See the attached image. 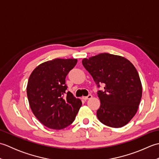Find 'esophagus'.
I'll return each instance as SVG.
<instances>
[{"mask_svg": "<svg viewBox=\"0 0 159 159\" xmlns=\"http://www.w3.org/2000/svg\"><path fill=\"white\" fill-rule=\"evenodd\" d=\"M92 98V96L91 95V94H89L88 96H83V100H88V99H91Z\"/></svg>", "mask_w": 159, "mask_h": 159, "instance_id": "esophagus-1", "label": "esophagus"}]
</instances>
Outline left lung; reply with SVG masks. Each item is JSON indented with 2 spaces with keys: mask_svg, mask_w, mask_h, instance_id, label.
I'll return each instance as SVG.
<instances>
[{
  "mask_svg": "<svg viewBox=\"0 0 159 159\" xmlns=\"http://www.w3.org/2000/svg\"><path fill=\"white\" fill-rule=\"evenodd\" d=\"M84 67L93 77L98 90L100 107L97 117L103 124L120 128L136 114L142 96L139 74L129 61L122 57L101 53L83 59Z\"/></svg>",
  "mask_w": 159,
  "mask_h": 159,
  "instance_id": "left-lung-1",
  "label": "left lung"
}]
</instances>
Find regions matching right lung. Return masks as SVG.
Segmentation results:
<instances>
[{"label":"right lung","instance_id":"right-lung-1","mask_svg":"<svg viewBox=\"0 0 159 159\" xmlns=\"http://www.w3.org/2000/svg\"><path fill=\"white\" fill-rule=\"evenodd\" d=\"M76 63V59L48 61L29 76L26 92L30 107L46 127L60 130L68 126L82 105L81 100L66 91V76Z\"/></svg>","mask_w":159,"mask_h":159}]
</instances>
